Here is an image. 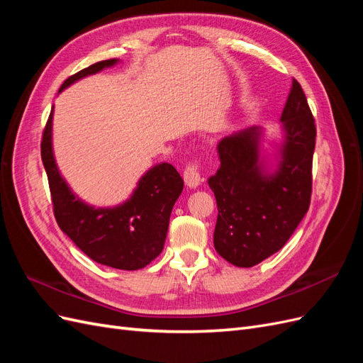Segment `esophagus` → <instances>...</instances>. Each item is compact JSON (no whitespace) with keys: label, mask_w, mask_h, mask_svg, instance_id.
Returning <instances> with one entry per match:
<instances>
[{"label":"esophagus","mask_w":363,"mask_h":363,"mask_svg":"<svg viewBox=\"0 0 363 363\" xmlns=\"http://www.w3.org/2000/svg\"><path fill=\"white\" fill-rule=\"evenodd\" d=\"M183 179L184 183L189 186V188H196L201 183V163L200 160H192L183 171Z\"/></svg>","instance_id":"34e87169"}]
</instances>
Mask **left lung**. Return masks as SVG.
I'll return each mask as SVG.
<instances>
[{
	"label": "left lung",
	"instance_id": "8db88e82",
	"mask_svg": "<svg viewBox=\"0 0 363 363\" xmlns=\"http://www.w3.org/2000/svg\"><path fill=\"white\" fill-rule=\"evenodd\" d=\"M281 121L286 142L274 175L259 167L256 127L227 136L216 147L221 164L207 180L218 206L213 244L235 267H255L277 252L309 211L316 125L295 79Z\"/></svg>",
	"mask_w": 363,
	"mask_h": 363
}]
</instances>
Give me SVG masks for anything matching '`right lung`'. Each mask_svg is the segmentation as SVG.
I'll return each mask as SVG.
<instances>
[{"label":"right lung","mask_w":363,"mask_h":363,"mask_svg":"<svg viewBox=\"0 0 363 363\" xmlns=\"http://www.w3.org/2000/svg\"><path fill=\"white\" fill-rule=\"evenodd\" d=\"M116 59L96 62L68 77L65 87L86 75L112 67ZM52 111L43 128L40 156L47 171L54 218L86 256L106 267L135 271L147 267L163 250L174 203L183 191V179L172 164L160 163L140 179L133 196L115 208L83 204L60 177L51 150Z\"/></svg>","instance_id":"right-lung-1"}]
</instances>
